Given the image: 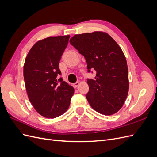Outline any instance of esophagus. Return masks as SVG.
<instances>
[{
  "label": "esophagus",
  "mask_w": 157,
  "mask_h": 157,
  "mask_svg": "<svg viewBox=\"0 0 157 157\" xmlns=\"http://www.w3.org/2000/svg\"><path fill=\"white\" fill-rule=\"evenodd\" d=\"M78 85H79V82H75V83L73 84V86L75 88H76L77 87H78Z\"/></svg>",
  "instance_id": "34e87169"
}]
</instances>
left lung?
I'll use <instances>...</instances> for the list:
<instances>
[{"instance_id": "8db88e82", "label": "left lung", "mask_w": 157, "mask_h": 157, "mask_svg": "<svg viewBox=\"0 0 157 157\" xmlns=\"http://www.w3.org/2000/svg\"><path fill=\"white\" fill-rule=\"evenodd\" d=\"M70 43L84 56L88 71H96L94 79H88L86 95L95 111L111 115L120 110L129 90L126 59L121 47L107 33L95 31L75 35Z\"/></svg>"}]
</instances>
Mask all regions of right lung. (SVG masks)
Returning a JSON list of instances; mask_svg holds the SVG:
<instances>
[{
    "mask_svg": "<svg viewBox=\"0 0 157 157\" xmlns=\"http://www.w3.org/2000/svg\"><path fill=\"white\" fill-rule=\"evenodd\" d=\"M69 35L48 37L36 42L28 53L24 66L25 88L33 107L40 115L54 118L67 110L74 88L57 77L59 63Z\"/></svg>",
    "mask_w": 157,
    "mask_h": 157,
    "instance_id": "add662e5",
    "label": "right lung"
}]
</instances>
